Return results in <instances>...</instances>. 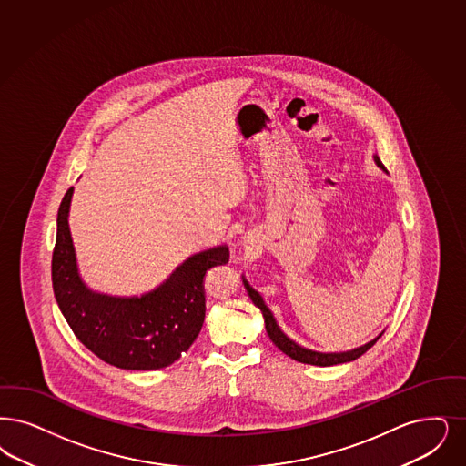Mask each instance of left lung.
<instances>
[{
  "mask_svg": "<svg viewBox=\"0 0 466 466\" xmlns=\"http://www.w3.org/2000/svg\"><path fill=\"white\" fill-rule=\"evenodd\" d=\"M372 159H374V165H376V167H381L383 171H387L385 167H383V163L380 161V157H378L376 154L372 156ZM242 284H244V288H246V291H248L251 301L260 309L261 316H263V320H265L267 335L274 341V345L279 349L280 352H284L288 357H291V359H295V360H299V362H303V364L322 366V368H324V366H335V364L350 362V360H355L357 357L366 354V352L371 349L372 345L381 338V335L385 333V331H381L376 338H372L371 341H368V343H364V345H360V347H357V349H352V350H347V352H317V350H312V349L301 347L295 339H291L289 336L286 335V333L280 329L276 317L272 314V310L267 307V303L261 299L260 293L249 286V282L246 280L244 276H242Z\"/></svg>",
  "mask_w": 466,
  "mask_h": 466,
  "instance_id": "obj_1",
  "label": "left lung"
}]
</instances>
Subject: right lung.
Wrapping results in <instances>:
<instances>
[{
    "label": "right lung",
    "instance_id": "add662e5",
    "mask_svg": "<svg viewBox=\"0 0 466 466\" xmlns=\"http://www.w3.org/2000/svg\"><path fill=\"white\" fill-rule=\"evenodd\" d=\"M71 187L58 208L52 280L58 309L77 339L107 364L161 370L180 359L205 322V276L228 261V246L199 251L180 263L159 286L142 295L116 297L88 288L77 267L69 228Z\"/></svg>",
    "mask_w": 466,
    "mask_h": 466
}]
</instances>
